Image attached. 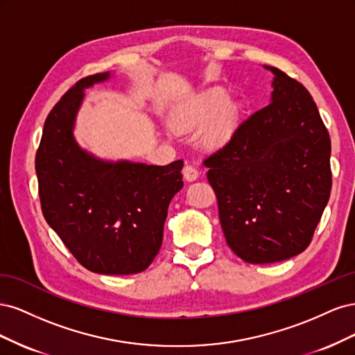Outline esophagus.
<instances>
[{"label": "esophagus", "mask_w": 355, "mask_h": 355, "mask_svg": "<svg viewBox=\"0 0 355 355\" xmlns=\"http://www.w3.org/2000/svg\"><path fill=\"white\" fill-rule=\"evenodd\" d=\"M182 175H184L185 180H188V182H194V180H197V179H198L200 171H198L194 166L187 164V166L184 167V170H182Z\"/></svg>", "instance_id": "esophagus-1"}]
</instances>
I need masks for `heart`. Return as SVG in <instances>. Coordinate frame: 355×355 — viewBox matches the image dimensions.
<instances>
[{"label": "heart", "mask_w": 355, "mask_h": 355, "mask_svg": "<svg viewBox=\"0 0 355 355\" xmlns=\"http://www.w3.org/2000/svg\"><path fill=\"white\" fill-rule=\"evenodd\" d=\"M237 105L232 101H225L222 92L210 90L198 96L182 115V123L185 125H198L210 119L204 130V141L216 146L225 144L232 136L237 127Z\"/></svg>", "instance_id": "obj_1"}]
</instances>
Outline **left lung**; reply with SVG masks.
Wrapping results in <instances>:
<instances>
[{
  "instance_id": "obj_1",
  "label": "left lung",
  "mask_w": 355,
  "mask_h": 355,
  "mask_svg": "<svg viewBox=\"0 0 355 355\" xmlns=\"http://www.w3.org/2000/svg\"><path fill=\"white\" fill-rule=\"evenodd\" d=\"M271 103L244 120L202 161L231 250L244 262H282L302 253L331 189L330 136L313 96L282 69Z\"/></svg>"
}]
</instances>
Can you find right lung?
<instances>
[{"label": "right lung", "mask_w": 355, "mask_h": 355, "mask_svg": "<svg viewBox=\"0 0 355 355\" xmlns=\"http://www.w3.org/2000/svg\"><path fill=\"white\" fill-rule=\"evenodd\" d=\"M108 78L84 77L53 106L35 170L42 214L75 259L93 272L128 275L145 271L161 249L168 204L184 187V161L106 163L83 151L72 136L83 90Z\"/></svg>", "instance_id": "add662e5"}]
</instances>
